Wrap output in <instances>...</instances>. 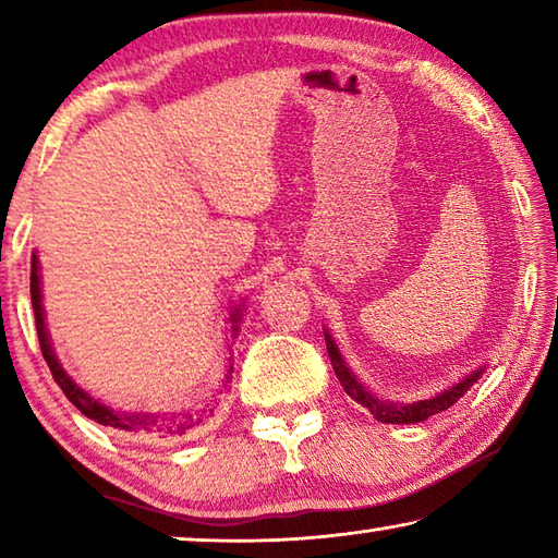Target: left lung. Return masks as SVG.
Instances as JSON below:
<instances>
[{
  "label": "left lung",
  "instance_id": "left-lung-1",
  "mask_svg": "<svg viewBox=\"0 0 558 558\" xmlns=\"http://www.w3.org/2000/svg\"><path fill=\"white\" fill-rule=\"evenodd\" d=\"M325 342H327V352H329V362H332V369L337 374L339 384L344 386V391L352 396L356 403L366 405L374 413L376 421L381 423H421L430 418V415H436L440 411L450 409L452 403H458L462 396L468 393V389L472 384H475L480 376L485 374L487 364L477 366L475 372H470L458 379L456 384L446 386V389L438 391L436 396H428V399H421V401H389V399H381V396H376L369 386H364L362 379L349 369V364L344 362L342 352H339V347L335 342V337L329 335V329H325Z\"/></svg>",
  "mask_w": 558,
  "mask_h": 558
}]
</instances>
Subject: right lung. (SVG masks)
<instances>
[{
  "label": "right lung",
  "instance_id": "1",
  "mask_svg": "<svg viewBox=\"0 0 558 558\" xmlns=\"http://www.w3.org/2000/svg\"><path fill=\"white\" fill-rule=\"evenodd\" d=\"M32 307H34V317H36V335H39L41 354H44L46 364H49V369L53 374V381L61 386L65 399H69L83 415H88L90 421L100 423V426L125 430V433H140V436L182 438V436H186V433H192L194 428H199L204 418L214 415L216 396L209 403L199 405V409H182V411H167V413H143V411H118V409H112V405L98 401L96 396H90L86 389H83V386L75 384L73 376L63 369L59 356H56L51 337H49V327H46L44 295H41V272H39V256H36V251L32 253ZM241 313H243V305H235L233 313H231V332H233V337L239 335ZM229 362H231V359H229ZM231 372H233V366L229 364V372H226V376H223L221 391H226V386L231 384Z\"/></svg>",
  "mask_w": 558,
  "mask_h": 558
}]
</instances>
